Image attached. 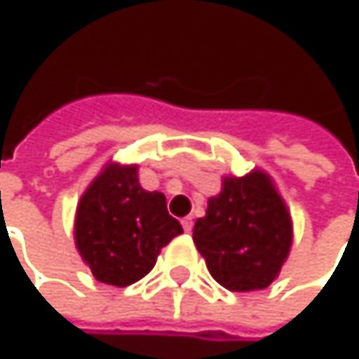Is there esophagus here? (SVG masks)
Returning <instances> with one entry per match:
<instances>
[{"mask_svg": "<svg viewBox=\"0 0 359 359\" xmlns=\"http://www.w3.org/2000/svg\"><path fill=\"white\" fill-rule=\"evenodd\" d=\"M182 226H184V230L190 234L192 228H194V219H192V217H184V219H182Z\"/></svg>", "mask_w": 359, "mask_h": 359, "instance_id": "1", "label": "esophagus"}]
</instances>
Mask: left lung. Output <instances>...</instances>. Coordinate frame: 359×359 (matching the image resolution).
Listing matches in <instances>:
<instances>
[{"instance_id": "8db88e82", "label": "left lung", "mask_w": 359, "mask_h": 359, "mask_svg": "<svg viewBox=\"0 0 359 359\" xmlns=\"http://www.w3.org/2000/svg\"><path fill=\"white\" fill-rule=\"evenodd\" d=\"M209 273L228 290H262L278 278L292 245L290 211L266 171L226 175L192 232Z\"/></svg>"}]
</instances>
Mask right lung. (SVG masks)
<instances>
[{
  "mask_svg": "<svg viewBox=\"0 0 359 359\" xmlns=\"http://www.w3.org/2000/svg\"><path fill=\"white\" fill-rule=\"evenodd\" d=\"M184 230L163 192L140 186L137 165L108 163L81 194L75 247L93 278L129 286L154 268L163 247Z\"/></svg>",
  "mask_w": 359,
  "mask_h": 359,
  "instance_id": "1",
  "label": "right lung"
}]
</instances>
